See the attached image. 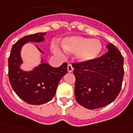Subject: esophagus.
Returning <instances> with one entry per match:
<instances>
[{
  "label": "esophagus",
  "mask_w": 133,
  "mask_h": 133,
  "mask_svg": "<svg viewBox=\"0 0 133 133\" xmlns=\"http://www.w3.org/2000/svg\"><path fill=\"white\" fill-rule=\"evenodd\" d=\"M67 70H68V72H72L74 70V68L72 66V65L69 64H68L67 66Z\"/></svg>",
  "instance_id": "34e87169"
}]
</instances>
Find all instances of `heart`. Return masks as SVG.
<instances>
[{
	"mask_svg": "<svg viewBox=\"0 0 133 133\" xmlns=\"http://www.w3.org/2000/svg\"><path fill=\"white\" fill-rule=\"evenodd\" d=\"M64 51L69 54H76L77 59L81 62H89L97 59L102 51V44L97 39H91L81 36L66 37L62 42ZM57 54H62L60 49L55 48Z\"/></svg>",
	"mask_w": 133,
	"mask_h": 133,
	"instance_id": "b5f03b06",
	"label": "heart"
}]
</instances>
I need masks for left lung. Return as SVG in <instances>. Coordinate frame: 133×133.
I'll return each instance as SVG.
<instances>
[{
	"instance_id": "obj_1",
	"label": "left lung",
	"mask_w": 133,
	"mask_h": 133,
	"mask_svg": "<svg viewBox=\"0 0 133 133\" xmlns=\"http://www.w3.org/2000/svg\"><path fill=\"white\" fill-rule=\"evenodd\" d=\"M107 53L89 62L73 64L76 101L87 109L110 104L121 91L124 75L123 57L112 43Z\"/></svg>"
}]
</instances>
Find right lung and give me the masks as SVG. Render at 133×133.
<instances>
[{
  "mask_svg": "<svg viewBox=\"0 0 133 133\" xmlns=\"http://www.w3.org/2000/svg\"><path fill=\"white\" fill-rule=\"evenodd\" d=\"M46 32L25 36L13 44L8 59V76L10 83L15 94L25 102L32 105H41L54 98L59 82L67 73V64L55 68L44 62L32 70L21 69L23 61L21 57L22 47L28 42H42ZM36 47L42 53L44 52Z\"/></svg>",
  "mask_w": 133,
  "mask_h": 133,
  "instance_id": "1",
  "label": "right lung"
}]
</instances>
